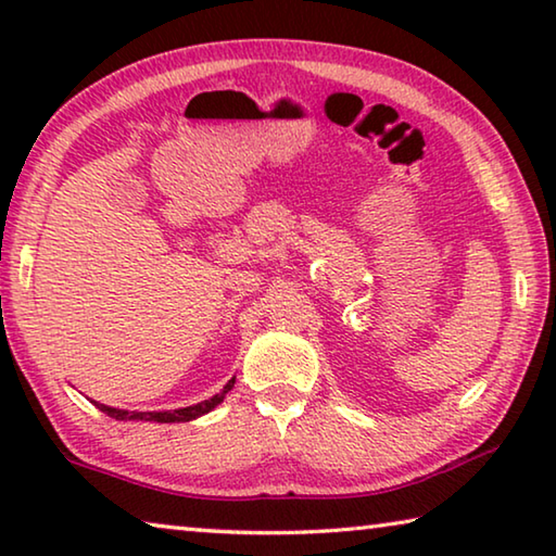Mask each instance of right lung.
I'll use <instances>...</instances> for the list:
<instances>
[{"instance_id": "right-lung-1", "label": "right lung", "mask_w": 556, "mask_h": 556, "mask_svg": "<svg viewBox=\"0 0 556 556\" xmlns=\"http://www.w3.org/2000/svg\"><path fill=\"white\" fill-rule=\"evenodd\" d=\"M235 384V378L225 384L220 394H215V397L205 400L201 404H193V407H184V409H168V412H127V409H112V407H105V404H98V409H102L105 414H110V417L115 419H147V421H164V425H174V421H191L195 417H201V414H208L213 407H218V404L223 402L225 394H228L232 390Z\"/></svg>"}]
</instances>
